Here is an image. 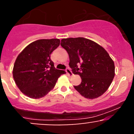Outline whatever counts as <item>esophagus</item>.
Instances as JSON below:
<instances>
[{
	"mask_svg": "<svg viewBox=\"0 0 134 134\" xmlns=\"http://www.w3.org/2000/svg\"><path fill=\"white\" fill-rule=\"evenodd\" d=\"M65 71H66V72H67V74L69 75V76H72V75H73V74H72V71H71V70H70V69H69V68L66 69Z\"/></svg>",
	"mask_w": 134,
	"mask_h": 134,
	"instance_id": "esophagus-1",
	"label": "esophagus"
}]
</instances>
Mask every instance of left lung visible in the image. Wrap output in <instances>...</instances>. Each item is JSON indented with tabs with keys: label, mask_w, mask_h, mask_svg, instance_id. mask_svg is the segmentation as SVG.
Here are the masks:
<instances>
[{
	"label": "left lung",
	"mask_w": 134,
	"mask_h": 134,
	"mask_svg": "<svg viewBox=\"0 0 134 134\" xmlns=\"http://www.w3.org/2000/svg\"><path fill=\"white\" fill-rule=\"evenodd\" d=\"M60 45L68 53L73 74L79 75L82 79L74 88L89 99L105 93L114 78L115 65L103 48L82 37L62 39Z\"/></svg>",
	"instance_id": "1"
}]
</instances>
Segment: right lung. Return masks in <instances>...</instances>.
Returning a JSON list of instances; mask_svg holds the SVG:
<instances>
[{"label": "right lung", "instance_id": "obj_1", "mask_svg": "<svg viewBox=\"0 0 134 134\" xmlns=\"http://www.w3.org/2000/svg\"><path fill=\"white\" fill-rule=\"evenodd\" d=\"M60 45L59 39H42L27 46L17 57L13 77L23 94L33 99L45 96L54 87L64 70L56 69L50 55Z\"/></svg>", "mask_w": 134, "mask_h": 134}]
</instances>
